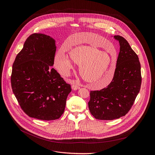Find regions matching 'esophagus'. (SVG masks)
<instances>
[{
  "label": "esophagus",
  "instance_id": "obj_1",
  "mask_svg": "<svg viewBox=\"0 0 155 155\" xmlns=\"http://www.w3.org/2000/svg\"><path fill=\"white\" fill-rule=\"evenodd\" d=\"M72 89L73 90H77L80 89V87L78 85H73L72 86Z\"/></svg>",
  "mask_w": 155,
  "mask_h": 155
}]
</instances>
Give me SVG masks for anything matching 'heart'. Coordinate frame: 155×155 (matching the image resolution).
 Masks as SVG:
<instances>
[{
    "instance_id": "heart-1",
    "label": "heart",
    "mask_w": 155,
    "mask_h": 155,
    "mask_svg": "<svg viewBox=\"0 0 155 155\" xmlns=\"http://www.w3.org/2000/svg\"><path fill=\"white\" fill-rule=\"evenodd\" d=\"M95 36L93 35V37L100 38ZM83 42H88V40H84ZM68 53L70 58L62 51L57 52L54 57L55 65L62 75L70 74L74 68V61L80 65L79 71L83 78L96 87H104L113 78L116 59H112L107 52L100 51L95 44L78 45L70 49Z\"/></svg>"
}]
</instances>
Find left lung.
<instances>
[{
  "mask_svg": "<svg viewBox=\"0 0 155 155\" xmlns=\"http://www.w3.org/2000/svg\"><path fill=\"white\" fill-rule=\"evenodd\" d=\"M120 46L114 77L100 91H90L88 107L96 119L114 120L124 116L132 107L142 83L138 55L123 37L114 36Z\"/></svg>",
  "mask_w": 155,
  "mask_h": 155,
  "instance_id": "obj_1",
  "label": "left lung"
}]
</instances>
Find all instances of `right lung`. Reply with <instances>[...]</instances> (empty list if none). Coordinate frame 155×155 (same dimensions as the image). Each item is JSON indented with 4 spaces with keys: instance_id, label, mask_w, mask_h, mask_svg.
Instances as JSON below:
<instances>
[{
    "instance_id": "right-lung-1",
    "label": "right lung",
    "mask_w": 155,
    "mask_h": 155,
    "mask_svg": "<svg viewBox=\"0 0 155 155\" xmlns=\"http://www.w3.org/2000/svg\"><path fill=\"white\" fill-rule=\"evenodd\" d=\"M55 51L54 38L34 33L26 39L13 64V94L23 110L31 117L55 120L64 112L72 89L52 67Z\"/></svg>"
}]
</instances>
